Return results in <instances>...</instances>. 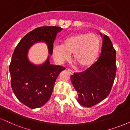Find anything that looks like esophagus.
Wrapping results in <instances>:
<instances>
[{"instance_id": "34e87169", "label": "esophagus", "mask_w": 130, "mask_h": 130, "mask_svg": "<svg viewBox=\"0 0 130 130\" xmlns=\"http://www.w3.org/2000/svg\"><path fill=\"white\" fill-rule=\"evenodd\" d=\"M67 71H68L70 74H71V75H73V74H74V71L73 70H70V69H68V70H67Z\"/></svg>"}]
</instances>
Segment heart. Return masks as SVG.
<instances>
[{
    "instance_id": "b5f03b06",
    "label": "heart",
    "mask_w": 130,
    "mask_h": 130,
    "mask_svg": "<svg viewBox=\"0 0 130 130\" xmlns=\"http://www.w3.org/2000/svg\"><path fill=\"white\" fill-rule=\"evenodd\" d=\"M101 47L100 37L95 34L78 33L63 39L62 45L55 44L52 48L54 59L62 64L70 58L73 53V59L78 65L85 67L91 65L99 53Z\"/></svg>"
}]
</instances>
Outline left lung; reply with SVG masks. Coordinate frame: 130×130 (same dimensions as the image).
Listing matches in <instances>:
<instances>
[{
  "label": "left lung",
  "instance_id": "obj_1",
  "mask_svg": "<svg viewBox=\"0 0 130 130\" xmlns=\"http://www.w3.org/2000/svg\"><path fill=\"white\" fill-rule=\"evenodd\" d=\"M116 73V50L109 37L104 35L97 61L86 70L71 76L72 83L78 93V103L82 106L92 107L103 101L110 93Z\"/></svg>",
  "mask_w": 130,
  "mask_h": 130
}]
</instances>
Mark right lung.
<instances>
[{
	"instance_id": "obj_1",
	"label": "right lung",
	"mask_w": 130,
	"mask_h": 130,
	"mask_svg": "<svg viewBox=\"0 0 130 130\" xmlns=\"http://www.w3.org/2000/svg\"><path fill=\"white\" fill-rule=\"evenodd\" d=\"M62 28L42 26L26 34L16 46L9 65L11 88L20 101L30 109L44 106L50 100L57 77L65 68L50 65H34L27 60V50L38 41H44L52 55L54 41Z\"/></svg>"
}]
</instances>
